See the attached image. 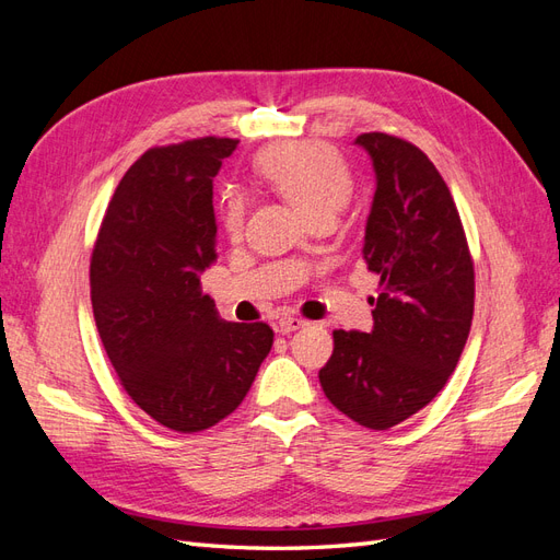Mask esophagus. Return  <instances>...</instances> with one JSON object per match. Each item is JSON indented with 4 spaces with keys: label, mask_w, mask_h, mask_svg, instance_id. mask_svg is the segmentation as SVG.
Here are the masks:
<instances>
[{
    "label": "esophagus",
    "mask_w": 560,
    "mask_h": 560,
    "mask_svg": "<svg viewBox=\"0 0 560 560\" xmlns=\"http://www.w3.org/2000/svg\"><path fill=\"white\" fill-rule=\"evenodd\" d=\"M308 322L306 319H301V317H296V315H282L280 319H278V331H282V334H290V331H296V329H301V327H306Z\"/></svg>",
    "instance_id": "1"
}]
</instances>
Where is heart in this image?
I'll return each instance as SVG.
<instances>
[{"instance_id":"b5f03b06","label":"heart","mask_w":560,"mask_h":560,"mask_svg":"<svg viewBox=\"0 0 560 560\" xmlns=\"http://www.w3.org/2000/svg\"><path fill=\"white\" fill-rule=\"evenodd\" d=\"M257 173L303 214L334 217L346 208L354 179L348 161L329 144L292 142L278 144L257 159ZM247 217V200L238 189H226L219 219L229 238H241Z\"/></svg>"}]
</instances>
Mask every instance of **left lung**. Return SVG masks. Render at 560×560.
<instances>
[{"mask_svg": "<svg viewBox=\"0 0 560 560\" xmlns=\"http://www.w3.org/2000/svg\"><path fill=\"white\" fill-rule=\"evenodd\" d=\"M376 171L364 259L378 276L374 329L334 331L319 385L338 411L389 430L442 393L467 343L474 261L455 200L422 151L387 132H362Z\"/></svg>", "mask_w": 560, "mask_h": 560, "instance_id": "8db88e82", "label": "left lung"}]
</instances>
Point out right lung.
<instances>
[{
	"label": "right lung",
	"mask_w": 560,
	"mask_h": 560,
	"mask_svg": "<svg viewBox=\"0 0 560 560\" xmlns=\"http://www.w3.org/2000/svg\"><path fill=\"white\" fill-rule=\"evenodd\" d=\"M238 140L154 147L109 200L91 257L97 334L140 409L182 434L238 409L273 346L266 322H222L202 294L214 261L212 179Z\"/></svg>",
	"instance_id": "right-lung-1"
}]
</instances>
